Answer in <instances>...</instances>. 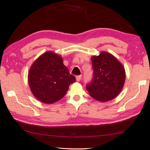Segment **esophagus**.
Returning <instances> with one entry per match:
<instances>
[{"label": "esophagus", "mask_w": 150, "mask_h": 150, "mask_svg": "<svg viewBox=\"0 0 150 150\" xmlns=\"http://www.w3.org/2000/svg\"><path fill=\"white\" fill-rule=\"evenodd\" d=\"M81 78H82V76L81 75H79V76H76V81L79 82L80 80H81Z\"/></svg>", "instance_id": "34e87169"}]
</instances>
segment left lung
<instances>
[{
  "instance_id": "8db88e82",
  "label": "left lung",
  "mask_w": 150,
  "mask_h": 150,
  "mask_svg": "<svg viewBox=\"0 0 150 150\" xmlns=\"http://www.w3.org/2000/svg\"><path fill=\"white\" fill-rule=\"evenodd\" d=\"M93 77L86 89L93 98L101 102L116 98L122 91L126 73L122 64L112 55L101 51L91 57Z\"/></svg>"
}]
</instances>
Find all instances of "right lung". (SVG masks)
I'll list each match as a JSON object with an SVG mask.
<instances>
[{"instance_id": "obj_1", "label": "right lung", "mask_w": 150, "mask_h": 150, "mask_svg": "<svg viewBox=\"0 0 150 150\" xmlns=\"http://www.w3.org/2000/svg\"><path fill=\"white\" fill-rule=\"evenodd\" d=\"M28 80L34 96L47 104L60 100L76 81L63 63L62 56L52 51L43 53L32 64Z\"/></svg>"}]
</instances>
